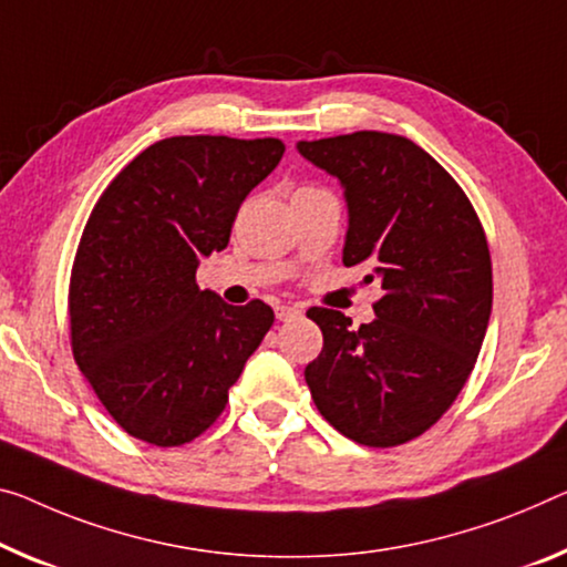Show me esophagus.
<instances>
[{"label": "esophagus", "instance_id": "esophagus-1", "mask_svg": "<svg viewBox=\"0 0 567 567\" xmlns=\"http://www.w3.org/2000/svg\"><path fill=\"white\" fill-rule=\"evenodd\" d=\"M296 317H301V309L299 307H291V303H276V319L291 321Z\"/></svg>", "mask_w": 567, "mask_h": 567}]
</instances>
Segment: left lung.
<instances>
[{"mask_svg": "<svg viewBox=\"0 0 567 567\" xmlns=\"http://www.w3.org/2000/svg\"><path fill=\"white\" fill-rule=\"evenodd\" d=\"M296 150L339 179L350 215L342 260L382 289L360 329L342 311H307L324 347L303 378L347 439L400 446L449 411L482 350L492 313L484 228L456 179L411 138L354 132Z\"/></svg>", "mask_w": 567, "mask_h": 567, "instance_id": "left-lung-1", "label": "left lung"}]
</instances>
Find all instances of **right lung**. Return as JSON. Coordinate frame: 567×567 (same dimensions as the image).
Segmentation results:
<instances>
[{
    "instance_id": "obj_1",
    "label": "right lung",
    "mask_w": 567,
    "mask_h": 567,
    "mask_svg": "<svg viewBox=\"0 0 567 567\" xmlns=\"http://www.w3.org/2000/svg\"><path fill=\"white\" fill-rule=\"evenodd\" d=\"M281 138L172 136L99 197L78 246L68 311L78 368L121 429L182 446L217 421L274 324L195 281L228 246L243 199L276 169Z\"/></svg>"
}]
</instances>
